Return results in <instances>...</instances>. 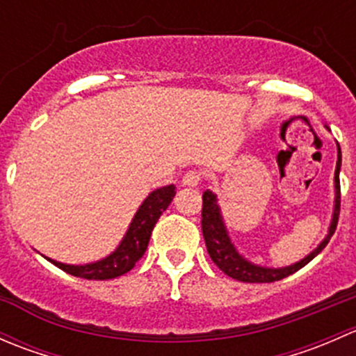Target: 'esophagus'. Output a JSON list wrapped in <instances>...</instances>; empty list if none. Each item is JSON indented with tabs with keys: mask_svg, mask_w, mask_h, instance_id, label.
<instances>
[{
	"mask_svg": "<svg viewBox=\"0 0 356 356\" xmlns=\"http://www.w3.org/2000/svg\"><path fill=\"white\" fill-rule=\"evenodd\" d=\"M201 182V174L196 170H189L186 172V175L182 177V184L189 186V188H196Z\"/></svg>",
	"mask_w": 356,
	"mask_h": 356,
	"instance_id": "34e87169",
	"label": "esophagus"
}]
</instances>
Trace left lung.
Segmentation results:
<instances>
[{
	"label": "left lung",
	"mask_w": 356,
	"mask_h": 356,
	"mask_svg": "<svg viewBox=\"0 0 356 356\" xmlns=\"http://www.w3.org/2000/svg\"><path fill=\"white\" fill-rule=\"evenodd\" d=\"M339 170H341V148L337 145V161H336V172H334V189H336V198H334V213L331 225H329V232L310 254L301 258L296 264L288 265V267H261V265L251 264L246 260L238 250H236L234 243L229 238L227 227L224 224V217L220 213V207L217 203V195L207 189L203 193V208H201V231H203L204 243H207V250L213 264L220 268L224 274L229 277L236 279L241 282H275L281 279L288 277L300 270L301 267L314 260L325 246H327L329 239L332 238L334 231L337 225V217H339V207H341V188H339Z\"/></svg>",
	"instance_id": "left-lung-1"
}]
</instances>
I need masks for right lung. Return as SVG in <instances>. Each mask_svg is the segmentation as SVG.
Segmentation results:
<instances>
[{"mask_svg":"<svg viewBox=\"0 0 356 356\" xmlns=\"http://www.w3.org/2000/svg\"><path fill=\"white\" fill-rule=\"evenodd\" d=\"M174 196V184L165 186V188L155 189L153 193H149L148 198L143 201L139 210L136 211L134 218H132L131 225H129L120 245L106 258L86 265H68L62 264V261L51 260L48 257L44 258L58 268H62L63 272H67V274L81 279H89V281H106V279H115L118 275L127 274L134 267L136 261L145 254L149 238H152L153 227H155L160 215L167 210Z\"/></svg>","mask_w":356,"mask_h":356,"instance_id":"obj_1","label":"right lung"}]
</instances>
